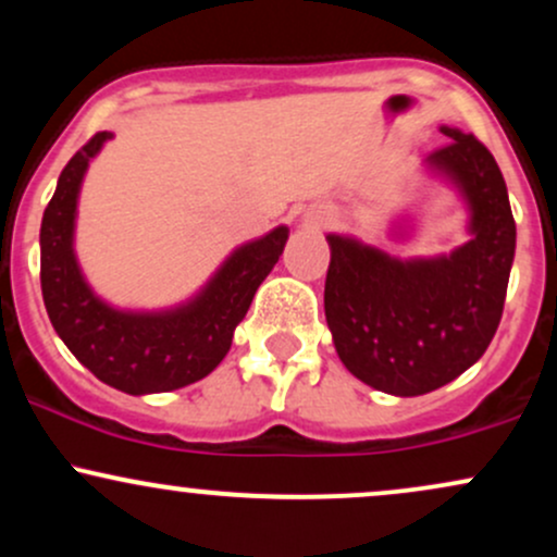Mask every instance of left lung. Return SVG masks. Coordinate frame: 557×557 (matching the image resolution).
Instances as JSON below:
<instances>
[{
	"mask_svg": "<svg viewBox=\"0 0 557 557\" xmlns=\"http://www.w3.org/2000/svg\"><path fill=\"white\" fill-rule=\"evenodd\" d=\"M430 162L471 207V238L450 257L398 261L327 235L324 314L350 374L382 393L424 395L482 359L503 317L516 222L495 157L474 133L443 127Z\"/></svg>",
	"mask_w": 557,
	"mask_h": 557,
	"instance_id": "8db88e82",
	"label": "left lung"
}]
</instances>
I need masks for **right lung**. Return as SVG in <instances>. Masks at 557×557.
Instances as JSON below:
<instances>
[{
  "label": "right lung",
  "mask_w": 557,
  "mask_h": 557,
  "mask_svg": "<svg viewBox=\"0 0 557 557\" xmlns=\"http://www.w3.org/2000/svg\"><path fill=\"white\" fill-rule=\"evenodd\" d=\"M112 133L101 131L62 170L41 220V293L57 335L88 372L127 395L170 393L214 372L246 317L261 280L283 253L287 227L246 243L188 306L131 314L101 304L73 253L75 203L83 172Z\"/></svg>",
  "instance_id": "add662e5"
}]
</instances>
